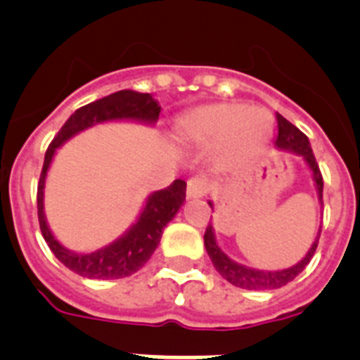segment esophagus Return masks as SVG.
Instances as JSON below:
<instances>
[{"mask_svg":"<svg viewBox=\"0 0 360 360\" xmlns=\"http://www.w3.org/2000/svg\"><path fill=\"white\" fill-rule=\"evenodd\" d=\"M208 190V181L202 177H192L186 183V199H200Z\"/></svg>","mask_w":360,"mask_h":360,"instance_id":"esophagus-1","label":"esophagus"}]
</instances>
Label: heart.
Here are the masks:
<instances>
[{
  "label": "heart",
  "mask_w": 360,
  "mask_h": 360,
  "mask_svg": "<svg viewBox=\"0 0 360 360\" xmlns=\"http://www.w3.org/2000/svg\"><path fill=\"white\" fill-rule=\"evenodd\" d=\"M177 136L193 143L226 145L255 150L273 134V118L264 108H245L240 103H213L195 109L177 120Z\"/></svg>",
  "instance_id": "obj_1"
}]
</instances>
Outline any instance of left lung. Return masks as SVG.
<instances>
[{"label":"left lung","mask_w":360,"mask_h":360,"mask_svg":"<svg viewBox=\"0 0 360 360\" xmlns=\"http://www.w3.org/2000/svg\"><path fill=\"white\" fill-rule=\"evenodd\" d=\"M276 120L278 136L276 141H274V148L281 152H289V154H294V156H300L301 160L305 161L310 174H312L317 199H319V204L323 206V177L321 172H319V167H317L316 163V158H314L309 138H307L300 129L294 127L290 122H287L281 115H276ZM208 204L210 208L213 210V200H208ZM319 235H321V229L317 231L316 238H314L312 245L309 248L305 257L301 258L297 264H294L292 267L278 269V271H264V269L248 267V265L238 264V262L233 260L231 257H228V255L220 249V245L217 244L215 229H213L212 222H210V226L206 228V233H204V248H206L208 257L212 258L213 267H215L217 271H219L220 276L224 278V280H228L229 283L248 290H271L280 289V287L287 285L289 281H292L294 278L309 265V262L312 260L314 257V252H316Z\"/></svg>","instance_id":"1"}]
</instances>
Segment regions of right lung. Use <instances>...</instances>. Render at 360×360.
Returning a JSON list of instances; mask_svg holds the SVG:
<instances>
[{
    "mask_svg": "<svg viewBox=\"0 0 360 360\" xmlns=\"http://www.w3.org/2000/svg\"><path fill=\"white\" fill-rule=\"evenodd\" d=\"M160 112V102L150 93L122 89L77 109L66 120V124L48 147L37 188L39 224H41V231H43L48 248L73 273L84 278H93V280H116V278L131 276L136 271H140L152 257V252L156 251L165 226L177 215L183 206L184 197H186V183L183 179H176L165 190L152 192L145 199L134 222L111 244L89 252L71 251L55 238L48 224L46 213H44V186H46L48 170L53 163L55 154L73 136L95 125L109 124V122H134V124L152 127L156 125Z\"/></svg>",
    "mask_w": 360,
    "mask_h": 360,
    "instance_id": "add662e5",
    "label": "right lung"
}]
</instances>
